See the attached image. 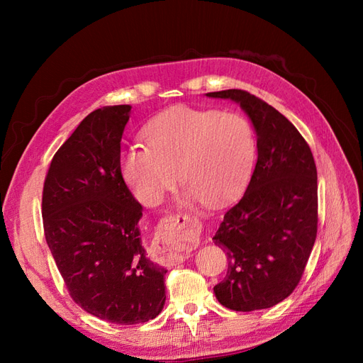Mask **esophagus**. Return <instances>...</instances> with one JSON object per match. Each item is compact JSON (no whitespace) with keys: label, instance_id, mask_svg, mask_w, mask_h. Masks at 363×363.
Masks as SVG:
<instances>
[{"label":"esophagus","instance_id":"esophagus-1","mask_svg":"<svg viewBox=\"0 0 363 363\" xmlns=\"http://www.w3.org/2000/svg\"><path fill=\"white\" fill-rule=\"evenodd\" d=\"M186 223V215H174L167 219V224L171 225V232L163 233L156 240V255L160 263L175 265L189 257V248L184 247L180 240L179 227Z\"/></svg>","mask_w":363,"mask_h":363}]
</instances>
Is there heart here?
<instances>
[{"mask_svg":"<svg viewBox=\"0 0 363 363\" xmlns=\"http://www.w3.org/2000/svg\"><path fill=\"white\" fill-rule=\"evenodd\" d=\"M142 136L147 147L127 148L121 164L128 188L147 206L159 204L179 174L186 200L223 204L242 188L256 152L250 123L235 112L172 107L151 119Z\"/></svg>","mask_w":363,"mask_h":363,"instance_id":"1","label":"heart"}]
</instances>
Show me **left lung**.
I'll return each mask as SVG.
<instances>
[{"instance_id":"obj_1","label":"left lung","mask_w":363,"mask_h":363,"mask_svg":"<svg viewBox=\"0 0 363 363\" xmlns=\"http://www.w3.org/2000/svg\"><path fill=\"white\" fill-rule=\"evenodd\" d=\"M240 104L257 135V162L242 196L213 236L228 260L213 288L236 312L268 309L298 286L318 230V179L311 147L272 106L242 89L208 92Z\"/></svg>"}]
</instances>
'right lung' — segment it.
Here are the masks:
<instances>
[{
  "instance_id": "add662e5",
  "label": "right lung",
  "mask_w": 363,
  "mask_h": 363,
  "mask_svg": "<svg viewBox=\"0 0 363 363\" xmlns=\"http://www.w3.org/2000/svg\"><path fill=\"white\" fill-rule=\"evenodd\" d=\"M130 111L87 115L54 155L42 192L43 232L71 298L115 324L147 323L167 300V269L145 256L142 206L121 172Z\"/></svg>"
}]
</instances>
